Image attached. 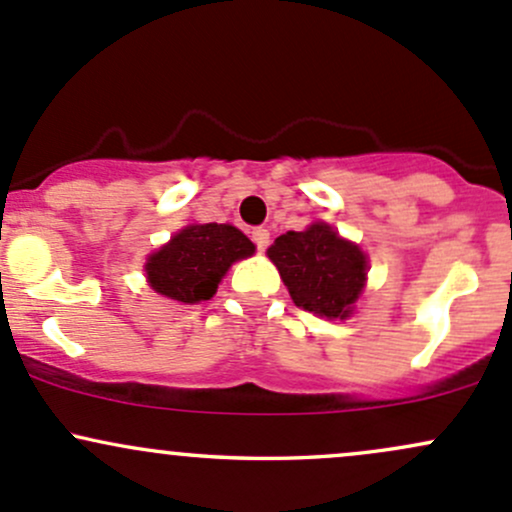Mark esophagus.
I'll use <instances>...</instances> for the list:
<instances>
[{
  "label": "esophagus",
  "mask_w": 512,
  "mask_h": 512,
  "mask_svg": "<svg viewBox=\"0 0 512 512\" xmlns=\"http://www.w3.org/2000/svg\"><path fill=\"white\" fill-rule=\"evenodd\" d=\"M252 240H255V245L260 247V250H265V247L270 245V230L255 228V230H252Z\"/></svg>",
  "instance_id": "esophagus-1"
}]
</instances>
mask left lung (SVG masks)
<instances>
[{"instance_id":"8db88e82","label":"left lung","mask_w":512,"mask_h":512,"mask_svg":"<svg viewBox=\"0 0 512 512\" xmlns=\"http://www.w3.org/2000/svg\"><path fill=\"white\" fill-rule=\"evenodd\" d=\"M267 255L277 265L294 304L306 311L343 319L363 292L368 270L365 255L326 223L279 235Z\"/></svg>"}]
</instances>
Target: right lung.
I'll return each instance as SVG.
<instances>
[{
  "mask_svg": "<svg viewBox=\"0 0 512 512\" xmlns=\"http://www.w3.org/2000/svg\"><path fill=\"white\" fill-rule=\"evenodd\" d=\"M255 245L233 225H188L147 262L154 292L184 304L211 299L235 260L250 257Z\"/></svg>",
  "mask_w": 512,
  "mask_h": 512,
  "instance_id": "add662e5",
  "label": "right lung"
}]
</instances>
